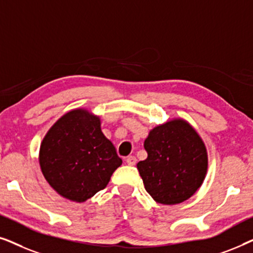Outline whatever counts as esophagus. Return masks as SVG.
Segmentation results:
<instances>
[{
    "label": "esophagus",
    "mask_w": 253,
    "mask_h": 253,
    "mask_svg": "<svg viewBox=\"0 0 253 253\" xmlns=\"http://www.w3.org/2000/svg\"><path fill=\"white\" fill-rule=\"evenodd\" d=\"M126 161L129 166H134V165H136V162H137V159H136V157H134V155H130V157H127L126 159Z\"/></svg>",
    "instance_id": "34e87169"
}]
</instances>
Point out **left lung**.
<instances>
[{"label":"left lung","mask_w":253,"mask_h":253,"mask_svg":"<svg viewBox=\"0 0 253 253\" xmlns=\"http://www.w3.org/2000/svg\"><path fill=\"white\" fill-rule=\"evenodd\" d=\"M147 158L137 164L145 189L155 202L175 205L189 199L203 184L207 152L188 122L172 120L155 126L145 139Z\"/></svg>","instance_id":"1"}]
</instances>
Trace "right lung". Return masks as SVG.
I'll use <instances>...</instances> for the list:
<instances>
[{
	"label": "right lung",
	"mask_w": 253,
	"mask_h": 253,
	"mask_svg": "<svg viewBox=\"0 0 253 253\" xmlns=\"http://www.w3.org/2000/svg\"><path fill=\"white\" fill-rule=\"evenodd\" d=\"M41 171L64 198L83 203L101 191L122 165L115 146L100 127V119L75 109L50 127L40 147Z\"/></svg>",
	"instance_id": "right-lung-1"
}]
</instances>
